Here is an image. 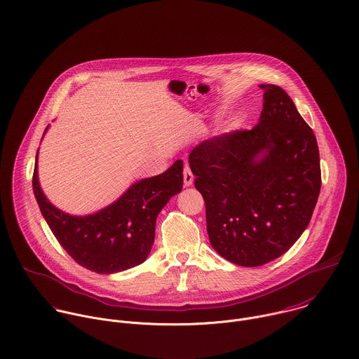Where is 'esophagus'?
<instances>
[{
	"mask_svg": "<svg viewBox=\"0 0 359 359\" xmlns=\"http://www.w3.org/2000/svg\"><path fill=\"white\" fill-rule=\"evenodd\" d=\"M192 184H194V174H192L189 165L185 164V167H184V185L191 187Z\"/></svg>",
	"mask_w": 359,
	"mask_h": 359,
	"instance_id": "esophagus-1",
	"label": "esophagus"
}]
</instances>
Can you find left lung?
<instances>
[{"label": "left lung", "mask_w": 359, "mask_h": 359, "mask_svg": "<svg viewBox=\"0 0 359 359\" xmlns=\"http://www.w3.org/2000/svg\"><path fill=\"white\" fill-rule=\"evenodd\" d=\"M259 88L264 105L251 130L208 139L188 158L205 199L209 241L241 266L285 254L306 230L321 187L313 130L280 87Z\"/></svg>", "instance_id": "obj_1"}]
</instances>
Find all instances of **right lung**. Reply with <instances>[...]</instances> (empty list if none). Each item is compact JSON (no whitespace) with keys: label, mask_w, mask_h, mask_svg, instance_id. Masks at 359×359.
I'll list each match as a JSON object with an SVG mask.
<instances>
[{"label":"right lung","mask_w":359,"mask_h":359,"mask_svg":"<svg viewBox=\"0 0 359 359\" xmlns=\"http://www.w3.org/2000/svg\"><path fill=\"white\" fill-rule=\"evenodd\" d=\"M38 154L39 150L32 180L34 194L52 233L67 254L97 273H116L144 262L154 243L158 213L182 189V160H177L160 175L135 182L118 201L97 213L73 216L45 196L38 178Z\"/></svg>","instance_id":"obj_1"}]
</instances>
